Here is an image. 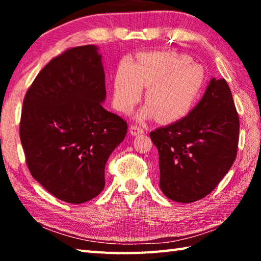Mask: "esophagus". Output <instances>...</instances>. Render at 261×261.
<instances>
[{
  "mask_svg": "<svg viewBox=\"0 0 261 261\" xmlns=\"http://www.w3.org/2000/svg\"><path fill=\"white\" fill-rule=\"evenodd\" d=\"M129 131H130V135L131 136H139V135H143L144 134V130L141 129V127L137 126V125H131Z\"/></svg>",
  "mask_w": 261,
  "mask_h": 261,
  "instance_id": "esophagus-1",
  "label": "esophagus"
}]
</instances>
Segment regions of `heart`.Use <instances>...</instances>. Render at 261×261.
<instances>
[{
  "mask_svg": "<svg viewBox=\"0 0 261 261\" xmlns=\"http://www.w3.org/2000/svg\"><path fill=\"white\" fill-rule=\"evenodd\" d=\"M206 83L200 64L177 51L143 53L134 64L122 62L113 83V103L122 114H129L146 88V106L137 114V121L156 116L161 123H174L192 112Z\"/></svg>",
  "mask_w": 261,
  "mask_h": 261,
  "instance_id": "heart-1",
  "label": "heart"
}]
</instances>
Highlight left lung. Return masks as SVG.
<instances>
[{
  "mask_svg": "<svg viewBox=\"0 0 261 261\" xmlns=\"http://www.w3.org/2000/svg\"><path fill=\"white\" fill-rule=\"evenodd\" d=\"M238 135L230 88L224 79L212 78L188 116L149 134L158 148L163 194L188 204L211 193L235 161Z\"/></svg>",
  "mask_w": 261,
  "mask_h": 261,
  "instance_id": "left-lung-1",
  "label": "left lung"
}]
</instances>
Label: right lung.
Returning a JSON list of instances; mask_svg holds the SVG:
<instances>
[{
  "instance_id": "obj_1",
  "label": "right lung",
  "mask_w": 261,
  "mask_h": 261,
  "mask_svg": "<svg viewBox=\"0 0 261 261\" xmlns=\"http://www.w3.org/2000/svg\"><path fill=\"white\" fill-rule=\"evenodd\" d=\"M105 100L102 55L94 45L53 59L26 92L19 129L26 163L57 199L82 204L105 188V166L127 130Z\"/></svg>"
}]
</instances>
